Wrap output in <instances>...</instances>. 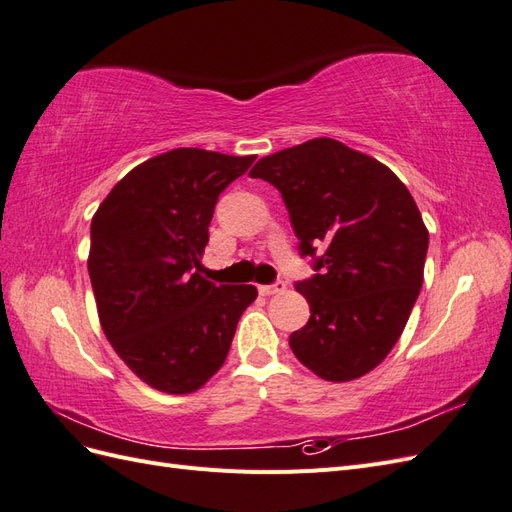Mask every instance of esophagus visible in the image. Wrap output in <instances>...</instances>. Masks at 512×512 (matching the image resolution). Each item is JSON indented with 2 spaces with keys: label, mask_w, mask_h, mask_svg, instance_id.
<instances>
[{
  "label": "esophagus",
  "mask_w": 512,
  "mask_h": 512,
  "mask_svg": "<svg viewBox=\"0 0 512 512\" xmlns=\"http://www.w3.org/2000/svg\"><path fill=\"white\" fill-rule=\"evenodd\" d=\"M284 290H286V282H275L271 286H258V292L262 294V297H271V294L284 292Z\"/></svg>",
  "instance_id": "obj_1"
}]
</instances>
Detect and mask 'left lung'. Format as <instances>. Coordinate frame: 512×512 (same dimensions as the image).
Returning a JSON list of instances; mask_svg holds the SVG:
<instances>
[{
    "label": "left lung",
    "instance_id": "left-lung-1",
    "mask_svg": "<svg viewBox=\"0 0 512 512\" xmlns=\"http://www.w3.org/2000/svg\"><path fill=\"white\" fill-rule=\"evenodd\" d=\"M250 177L282 192L301 254L316 260L297 284L309 320L290 335L294 356L322 380L369 374L404 333L423 286L429 232L389 166L335 138L282 149Z\"/></svg>",
    "mask_w": 512,
    "mask_h": 512
}]
</instances>
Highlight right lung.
Listing matches in <instances>:
<instances>
[{"label":"right lung","mask_w":512,"mask_h":512,"mask_svg":"<svg viewBox=\"0 0 512 512\" xmlns=\"http://www.w3.org/2000/svg\"><path fill=\"white\" fill-rule=\"evenodd\" d=\"M256 156L181 147L134 166L91 218L87 269L108 342L151 389L188 395L218 374L256 286L200 273L215 203Z\"/></svg>","instance_id":"add662e5"}]
</instances>
